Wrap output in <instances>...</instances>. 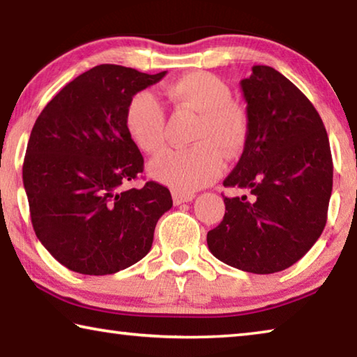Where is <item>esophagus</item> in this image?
I'll list each match as a JSON object with an SVG mask.
<instances>
[{
    "label": "esophagus",
    "instance_id": "esophagus-1",
    "mask_svg": "<svg viewBox=\"0 0 357 357\" xmlns=\"http://www.w3.org/2000/svg\"><path fill=\"white\" fill-rule=\"evenodd\" d=\"M195 195L193 193H179V192H173V203L174 204H181V203H189L192 202Z\"/></svg>",
    "mask_w": 357,
    "mask_h": 357
}]
</instances>
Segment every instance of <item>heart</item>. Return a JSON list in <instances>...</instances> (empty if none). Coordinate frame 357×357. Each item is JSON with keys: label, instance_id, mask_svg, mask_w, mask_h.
<instances>
[{"label": "heart", "instance_id": "obj_1", "mask_svg": "<svg viewBox=\"0 0 357 357\" xmlns=\"http://www.w3.org/2000/svg\"><path fill=\"white\" fill-rule=\"evenodd\" d=\"M164 96L176 110L198 114L187 149H172L149 164L160 183L179 193H190L219 176L223 159L241 154L249 134L245 112L231 100L228 84L209 72H189L164 88ZM126 129L144 154H157L165 146V113L153 94L142 91L126 108Z\"/></svg>", "mask_w": 357, "mask_h": 357}]
</instances>
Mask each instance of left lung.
Segmentation results:
<instances>
[{
    "mask_svg": "<svg viewBox=\"0 0 357 357\" xmlns=\"http://www.w3.org/2000/svg\"><path fill=\"white\" fill-rule=\"evenodd\" d=\"M249 134L225 187V215L208 247L228 266L273 274L293 266L321 236L332 192L328 132L312 102L279 70L253 66L241 80Z\"/></svg>",
    "mask_w": 357,
    "mask_h": 357,
    "instance_id": "obj_1",
    "label": "left lung"
}]
</instances>
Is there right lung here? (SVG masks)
Listing matches in <instances>:
<instances>
[{"instance_id":"obj_1","label":"right lung","mask_w":357,"mask_h":357,"mask_svg":"<svg viewBox=\"0 0 357 357\" xmlns=\"http://www.w3.org/2000/svg\"><path fill=\"white\" fill-rule=\"evenodd\" d=\"M165 74L96 66L36 119L23 162L31 223L42 245L74 273L107 275L140 261L157 220L173 206L170 190L154 181L126 187L143 173L126 108Z\"/></svg>"}]
</instances>
